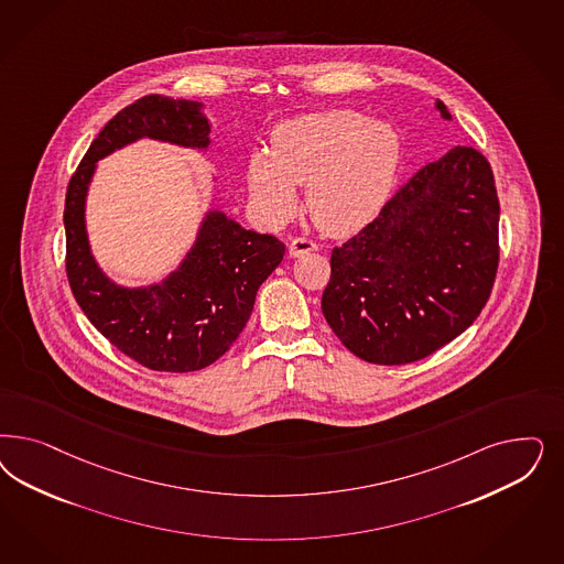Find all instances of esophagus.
<instances>
[{"label":"esophagus","instance_id":"esophagus-1","mask_svg":"<svg viewBox=\"0 0 564 564\" xmlns=\"http://www.w3.org/2000/svg\"><path fill=\"white\" fill-rule=\"evenodd\" d=\"M317 247H315V242L310 240V238L305 237H296L294 240H291V245H289V254L291 257H301V254L311 253V251H315Z\"/></svg>","mask_w":564,"mask_h":564}]
</instances>
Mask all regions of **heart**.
Instances as JSON below:
<instances>
[{
  "instance_id": "b5f03b06",
  "label": "heart",
  "mask_w": 564,
  "mask_h": 564,
  "mask_svg": "<svg viewBox=\"0 0 564 564\" xmlns=\"http://www.w3.org/2000/svg\"><path fill=\"white\" fill-rule=\"evenodd\" d=\"M400 137L386 120L329 109L273 128L270 153H253L247 186L254 207L284 221L307 186L311 218L332 237H350L382 214L399 176Z\"/></svg>"
}]
</instances>
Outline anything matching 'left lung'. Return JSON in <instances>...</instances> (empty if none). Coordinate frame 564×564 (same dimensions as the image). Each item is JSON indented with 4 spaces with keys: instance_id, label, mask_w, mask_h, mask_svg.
I'll return each instance as SVG.
<instances>
[{
    "instance_id": "obj_1",
    "label": "left lung",
    "mask_w": 564,
    "mask_h": 564,
    "mask_svg": "<svg viewBox=\"0 0 564 564\" xmlns=\"http://www.w3.org/2000/svg\"><path fill=\"white\" fill-rule=\"evenodd\" d=\"M444 120H453L436 101ZM500 205L488 160L455 147L423 165L382 214L332 251L322 311L359 359L404 365L477 319L498 270Z\"/></svg>"
}]
</instances>
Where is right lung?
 I'll return each mask as SVG.
<instances>
[{
  "instance_id": "1",
  "label": "right lung",
  "mask_w": 564,
  "mask_h": 564,
  "mask_svg": "<svg viewBox=\"0 0 564 564\" xmlns=\"http://www.w3.org/2000/svg\"><path fill=\"white\" fill-rule=\"evenodd\" d=\"M200 101L145 95L118 111L76 167L64 209L66 273L78 307L111 345L155 371H197L218 361L253 313L254 296L284 257V242L207 209L181 263L147 286H124L101 270L87 232L97 162L141 139L209 149Z\"/></svg>"
}]
</instances>
